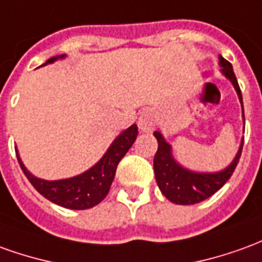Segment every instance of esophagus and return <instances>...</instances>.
I'll use <instances>...</instances> for the list:
<instances>
[{
	"label": "esophagus",
	"instance_id": "34e87169",
	"mask_svg": "<svg viewBox=\"0 0 262 262\" xmlns=\"http://www.w3.org/2000/svg\"><path fill=\"white\" fill-rule=\"evenodd\" d=\"M137 126L142 132H151L156 126V118L155 113L151 112L150 109H146L140 113V116L137 119Z\"/></svg>",
	"mask_w": 262,
	"mask_h": 262
}]
</instances>
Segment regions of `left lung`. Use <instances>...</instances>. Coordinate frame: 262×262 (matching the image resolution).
Masks as SVG:
<instances>
[{"mask_svg": "<svg viewBox=\"0 0 262 262\" xmlns=\"http://www.w3.org/2000/svg\"><path fill=\"white\" fill-rule=\"evenodd\" d=\"M220 67L223 68L221 69L223 75L231 80L243 106V96H241L238 82L234 75L231 63L220 56ZM243 118H244V107H243ZM155 137L159 143L155 160H153L157 186L163 194L166 195V199H169L171 203L183 204V206L200 203L208 199L210 195H213L217 190H220L228 182V179L231 177L233 171L237 167V163L243 151V144H244V139H243L234 160L224 170L217 171V173H195L191 170L184 169L176 162L171 156V146L164 140L160 132H155Z\"/></svg>", "mask_w": 262, "mask_h": 262, "instance_id": "left-lung-1", "label": "left lung"}]
</instances>
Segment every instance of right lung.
Wrapping results in <instances>:
<instances>
[{
	"instance_id": "add662e5",
	"label": "right lung",
	"mask_w": 262,
	"mask_h": 262,
	"mask_svg": "<svg viewBox=\"0 0 262 262\" xmlns=\"http://www.w3.org/2000/svg\"><path fill=\"white\" fill-rule=\"evenodd\" d=\"M62 58H65V55L54 56L45 62V65L52 63L56 59H62ZM136 136L137 126L132 125L129 129L122 132L113 140L111 147L93 167L86 170L82 174L75 176L71 179H63V180L49 182V180L38 179L34 174H31L24 166L23 160L18 156V151H16V159L29 183L45 199L71 210H86L99 204L107 195L111 184L116 174L119 162L127 153V150L130 149L132 144L135 143Z\"/></svg>"
}]
</instances>
